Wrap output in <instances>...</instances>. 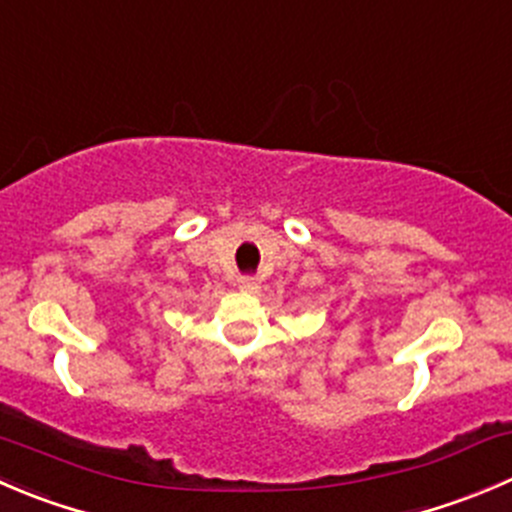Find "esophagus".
<instances>
[{
  "instance_id": "esophagus-1",
  "label": "esophagus",
  "mask_w": 512,
  "mask_h": 512,
  "mask_svg": "<svg viewBox=\"0 0 512 512\" xmlns=\"http://www.w3.org/2000/svg\"><path fill=\"white\" fill-rule=\"evenodd\" d=\"M260 282L255 280V277H240V290L242 292H250V295H257L260 292Z\"/></svg>"
}]
</instances>
